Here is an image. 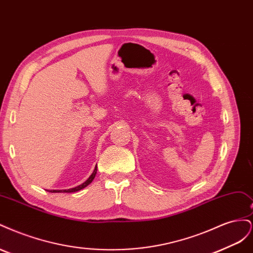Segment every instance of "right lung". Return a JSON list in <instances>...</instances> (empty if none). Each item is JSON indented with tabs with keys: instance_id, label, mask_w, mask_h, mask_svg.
<instances>
[{
	"instance_id": "1",
	"label": "right lung",
	"mask_w": 253,
	"mask_h": 253,
	"mask_svg": "<svg viewBox=\"0 0 253 253\" xmlns=\"http://www.w3.org/2000/svg\"><path fill=\"white\" fill-rule=\"evenodd\" d=\"M96 174H97V167H95V170H94V172L91 173V175L89 176V177L84 181L83 183H81V185H79V186H77V187H75V188H72V189H67V190H51L50 192L51 193H60V192H66V193H72V192H77V191H80L81 189H83V188H85L86 186H88L89 183L93 181V179L95 178V176H96Z\"/></svg>"
}]
</instances>
